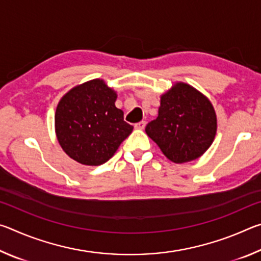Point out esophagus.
<instances>
[{"label": "esophagus", "mask_w": 261, "mask_h": 261, "mask_svg": "<svg viewBox=\"0 0 261 261\" xmlns=\"http://www.w3.org/2000/svg\"><path fill=\"white\" fill-rule=\"evenodd\" d=\"M145 125H146V122H145V121H140V122H138V123H136L135 127H136V129H138V130H143L144 127H145Z\"/></svg>", "instance_id": "obj_1"}]
</instances>
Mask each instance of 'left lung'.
I'll list each match as a JSON object with an SVG mask.
<instances>
[{
  "label": "left lung",
  "instance_id": "8db88e82",
  "mask_svg": "<svg viewBox=\"0 0 261 261\" xmlns=\"http://www.w3.org/2000/svg\"><path fill=\"white\" fill-rule=\"evenodd\" d=\"M145 131L170 161L189 162L201 156L213 143L216 115L204 94L188 84L176 83L162 94L158 117Z\"/></svg>",
  "mask_w": 261,
  "mask_h": 261
}]
</instances>
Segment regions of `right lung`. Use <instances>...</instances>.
<instances>
[{
  "instance_id": "right-lung-1",
  "label": "right lung",
  "mask_w": 261,
  "mask_h": 261,
  "mask_svg": "<svg viewBox=\"0 0 261 261\" xmlns=\"http://www.w3.org/2000/svg\"><path fill=\"white\" fill-rule=\"evenodd\" d=\"M116 98V92L102 79H93L71 88L60 100L55 113L56 137L74 161L102 165L134 130L115 106Z\"/></svg>"
}]
</instances>
